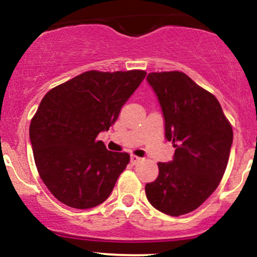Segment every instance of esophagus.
I'll return each instance as SVG.
<instances>
[{"mask_svg": "<svg viewBox=\"0 0 257 257\" xmlns=\"http://www.w3.org/2000/svg\"><path fill=\"white\" fill-rule=\"evenodd\" d=\"M140 161H141V158L136 157V155H132V157H131V164H132V165H137Z\"/></svg>", "mask_w": 257, "mask_h": 257, "instance_id": "obj_1", "label": "esophagus"}]
</instances>
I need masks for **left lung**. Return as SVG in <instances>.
<instances>
[{
	"label": "left lung",
	"instance_id": "1",
	"mask_svg": "<svg viewBox=\"0 0 257 257\" xmlns=\"http://www.w3.org/2000/svg\"><path fill=\"white\" fill-rule=\"evenodd\" d=\"M159 99L165 137L176 148L174 160L158 163L159 176L146 184L149 203L170 216L198 209L220 184L233 142V130L216 97L182 71L151 73Z\"/></svg>",
	"mask_w": 257,
	"mask_h": 257
}]
</instances>
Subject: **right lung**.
Here are the masks:
<instances>
[{
    "mask_svg": "<svg viewBox=\"0 0 257 257\" xmlns=\"http://www.w3.org/2000/svg\"><path fill=\"white\" fill-rule=\"evenodd\" d=\"M146 75L86 71L42 98L29 135L40 177L60 203L90 209L110 195L130 155L109 152L97 136L116 121Z\"/></svg>",
    "mask_w": 257,
    "mask_h": 257,
    "instance_id": "right-lung-1",
    "label": "right lung"
}]
</instances>
